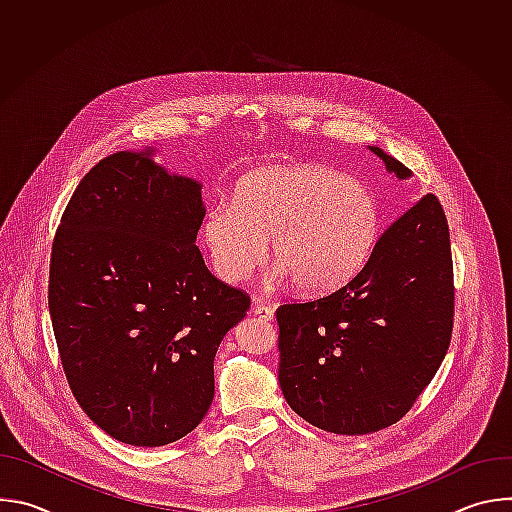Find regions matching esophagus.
Listing matches in <instances>:
<instances>
[{"mask_svg":"<svg viewBox=\"0 0 512 512\" xmlns=\"http://www.w3.org/2000/svg\"><path fill=\"white\" fill-rule=\"evenodd\" d=\"M253 314H255L259 320H265V322H271V320H273V308H271V306H265L263 302H255Z\"/></svg>","mask_w":512,"mask_h":512,"instance_id":"obj_1","label":"esophagus"}]
</instances>
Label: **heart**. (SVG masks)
<instances>
[{"label":"heart","mask_w":512,"mask_h":512,"mask_svg":"<svg viewBox=\"0 0 512 512\" xmlns=\"http://www.w3.org/2000/svg\"><path fill=\"white\" fill-rule=\"evenodd\" d=\"M383 223L375 190L320 164L265 166L245 174L233 200L210 204L202 239L223 279H247L271 239L277 277L308 294L348 281L369 259Z\"/></svg>","instance_id":"heart-1"}]
</instances>
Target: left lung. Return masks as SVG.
Wrapping results in <instances>:
<instances>
[{"mask_svg": "<svg viewBox=\"0 0 512 512\" xmlns=\"http://www.w3.org/2000/svg\"><path fill=\"white\" fill-rule=\"evenodd\" d=\"M399 180L411 170L375 145ZM279 387L308 423L362 435L397 423L429 385L454 326V267L444 208L419 198L332 294L283 304Z\"/></svg>", "mask_w": 512, "mask_h": 512, "instance_id": "left-lung-1", "label": "left lung"}]
</instances>
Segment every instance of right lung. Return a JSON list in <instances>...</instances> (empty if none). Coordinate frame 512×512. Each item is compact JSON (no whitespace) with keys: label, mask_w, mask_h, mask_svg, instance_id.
<instances>
[{"label":"right lung","mask_w":512,"mask_h":512,"mask_svg":"<svg viewBox=\"0 0 512 512\" xmlns=\"http://www.w3.org/2000/svg\"><path fill=\"white\" fill-rule=\"evenodd\" d=\"M154 150L101 160L54 237L48 308L64 375L115 440L158 448L190 433L214 397V354L251 306L194 245L202 184Z\"/></svg>","instance_id":"1"}]
</instances>
